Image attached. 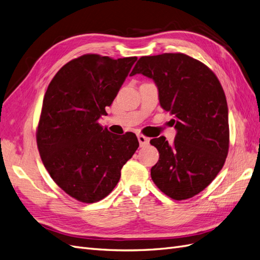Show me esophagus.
Wrapping results in <instances>:
<instances>
[{
  "label": "esophagus",
  "mask_w": 260,
  "mask_h": 260,
  "mask_svg": "<svg viewBox=\"0 0 260 260\" xmlns=\"http://www.w3.org/2000/svg\"><path fill=\"white\" fill-rule=\"evenodd\" d=\"M138 140H139V143L141 146H144V145H147L148 142H149V139L142 136V135H139L138 136Z\"/></svg>",
  "instance_id": "esophagus-1"
}]
</instances>
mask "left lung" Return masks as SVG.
Listing matches in <instances>:
<instances>
[{
    "label": "left lung",
    "mask_w": 260,
    "mask_h": 260,
    "mask_svg": "<svg viewBox=\"0 0 260 260\" xmlns=\"http://www.w3.org/2000/svg\"><path fill=\"white\" fill-rule=\"evenodd\" d=\"M142 74L158 89L160 106L170 115L177 135L151 140L159 159L151 177L169 198L182 201L202 192L223 167L229 149V117L218 78L185 54L141 57L130 76Z\"/></svg>",
    "instance_id": "1"
}]
</instances>
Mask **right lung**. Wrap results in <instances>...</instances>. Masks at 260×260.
I'll return each instance as SVG.
<instances>
[{
  "instance_id": "1",
  "label": "right lung",
  "mask_w": 260,
  "mask_h": 260,
  "mask_svg": "<svg viewBox=\"0 0 260 260\" xmlns=\"http://www.w3.org/2000/svg\"><path fill=\"white\" fill-rule=\"evenodd\" d=\"M137 59L82 55L62 66L45 92L39 152L55 183L78 201L106 198L139 147L135 133L117 136L99 123Z\"/></svg>"
}]
</instances>
